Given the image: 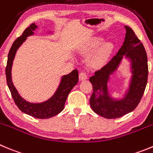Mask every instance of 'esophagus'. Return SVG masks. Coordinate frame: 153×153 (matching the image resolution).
Here are the masks:
<instances>
[{
    "instance_id": "obj_1",
    "label": "esophagus",
    "mask_w": 153,
    "mask_h": 153,
    "mask_svg": "<svg viewBox=\"0 0 153 153\" xmlns=\"http://www.w3.org/2000/svg\"><path fill=\"white\" fill-rule=\"evenodd\" d=\"M87 78H88V75H87V74L85 73V72H80L79 74L80 81H84V80H86Z\"/></svg>"
}]
</instances>
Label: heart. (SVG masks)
<instances>
[{
	"mask_svg": "<svg viewBox=\"0 0 153 153\" xmlns=\"http://www.w3.org/2000/svg\"><path fill=\"white\" fill-rule=\"evenodd\" d=\"M102 41V38L101 37H93L79 48V52L85 55L90 54L97 48L89 61L92 66L99 67L105 65L109 61L112 53L113 44L111 42H104L100 45Z\"/></svg>",
	"mask_w": 153,
	"mask_h": 153,
	"instance_id": "obj_1",
	"label": "heart"
}]
</instances>
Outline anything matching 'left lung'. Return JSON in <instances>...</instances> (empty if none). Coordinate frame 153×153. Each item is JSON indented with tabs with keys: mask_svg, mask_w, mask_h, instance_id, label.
Returning a JSON list of instances; mask_svg holds the SVG:
<instances>
[{
	"mask_svg": "<svg viewBox=\"0 0 153 153\" xmlns=\"http://www.w3.org/2000/svg\"><path fill=\"white\" fill-rule=\"evenodd\" d=\"M126 29L125 41L116 55L105 66L90 78L93 94L90 99L91 109L105 118H117L132 112L139 104L147 84V55L145 48L130 27ZM124 58L130 62L131 75L129 84L122 98L109 94L108 83L117 71Z\"/></svg>",
	"mask_w": 153,
	"mask_h": 153,
	"instance_id": "obj_1",
	"label": "left lung"
}]
</instances>
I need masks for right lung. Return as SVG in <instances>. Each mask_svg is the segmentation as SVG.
Masks as SVG:
<instances>
[{
  "mask_svg": "<svg viewBox=\"0 0 153 153\" xmlns=\"http://www.w3.org/2000/svg\"><path fill=\"white\" fill-rule=\"evenodd\" d=\"M38 25H35V23L31 24L29 27L25 28L22 35L13 42L8 54L7 63L6 67V78L13 99L19 109L24 113L35 118H50L63 110L68 94L78 82V70L74 69L68 75H62L56 91L53 95L46 101L41 102H30L19 95L12 81V66L13 59L19 47L26 41L28 36L35 34L34 31H36ZM49 33L53 34L51 31H49Z\"/></svg>",
  "mask_w": 153,
  "mask_h": 153,
  "instance_id": "add662e5",
  "label": "right lung"
}]
</instances>
